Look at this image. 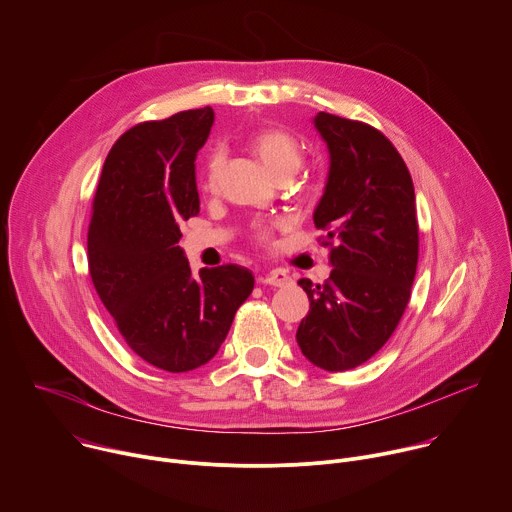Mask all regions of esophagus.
I'll list each match as a JSON object with an SVG mask.
<instances>
[{
    "label": "esophagus",
    "mask_w": 512,
    "mask_h": 512,
    "mask_svg": "<svg viewBox=\"0 0 512 512\" xmlns=\"http://www.w3.org/2000/svg\"><path fill=\"white\" fill-rule=\"evenodd\" d=\"M259 281H261L263 285L283 287V285H287V283L291 281V277H289V273L283 271V269H269V271H265V273L259 275Z\"/></svg>",
    "instance_id": "esophagus-1"
}]
</instances>
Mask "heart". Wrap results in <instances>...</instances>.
I'll return each instance as SVG.
<instances>
[{"label": "heart", "mask_w": 512, "mask_h": 512, "mask_svg": "<svg viewBox=\"0 0 512 512\" xmlns=\"http://www.w3.org/2000/svg\"><path fill=\"white\" fill-rule=\"evenodd\" d=\"M249 145L251 150L255 152V156L263 162V166L275 176H283L289 174L294 176L302 164V145L298 143V139L287 133L285 129H277V127H265L255 131L249 137ZM223 168V152L214 150L210 152L206 166H204V188L212 190L216 186V178L218 172ZM257 237L259 239H267L269 237V227L267 225H259L257 227Z\"/></svg>", "instance_id": "obj_1"}]
</instances>
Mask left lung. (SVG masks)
<instances>
[{
	"mask_svg": "<svg viewBox=\"0 0 512 512\" xmlns=\"http://www.w3.org/2000/svg\"><path fill=\"white\" fill-rule=\"evenodd\" d=\"M314 127L330 166L314 225L326 231V283L300 279L310 312L298 344L316 367L338 373L377 354L395 332L417 269L419 229L411 174L375 127L320 111Z\"/></svg>",
	"mask_w": 512,
	"mask_h": 512,
	"instance_id": "obj_1",
	"label": "left lung"
}]
</instances>
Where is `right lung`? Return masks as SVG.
<instances>
[{
	"instance_id": "1",
	"label": "right lung",
	"mask_w": 512,
	"mask_h": 512,
	"mask_svg": "<svg viewBox=\"0 0 512 512\" xmlns=\"http://www.w3.org/2000/svg\"><path fill=\"white\" fill-rule=\"evenodd\" d=\"M210 107L145 121L111 148L93 202L89 271L129 348L168 373L206 364L225 342L255 277L223 265L192 273L180 225L196 216V154Z\"/></svg>"
}]
</instances>
